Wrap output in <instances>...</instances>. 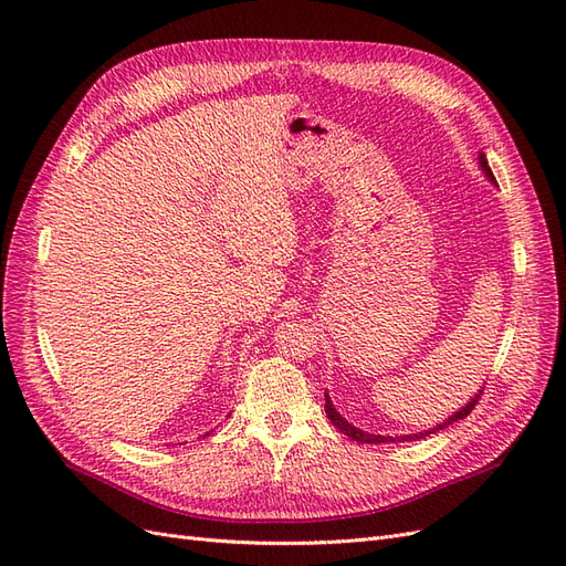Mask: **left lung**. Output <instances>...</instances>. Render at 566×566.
I'll return each mask as SVG.
<instances>
[{"label":"left lung","instance_id":"obj_1","mask_svg":"<svg viewBox=\"0 0 566 566\" xmlns=\"http://www.w3.org/2000/svg\"><path fill=\"white\" fill-rule=\"evenodd\" d=\"M479 163H482V167H484V172H486V177L489 179H493V172H491V167H489V163H486V158L484 156H479ZM482 394L484 391H479L476 397L465 406V408H460L455 416H451L449 420H443L441 424H437V427H432V430H424V432H418V434H406V437H380V434H368V432H361L358 430V427H354V424H349L345 418H342L337 410L333 408V403H331V397L328 394H325V413H328V420L337 427V430L342 432V434H347L349 439H354V441H361V443H389V441H416V439H422V437H430V434H434V432H439V430H447L449 424H453V422H458V420H462V418H468L470 413H472V408L479 403V399H482Z\"/></svg>","mask_w":566,"mask_h":566}]
</instances>
